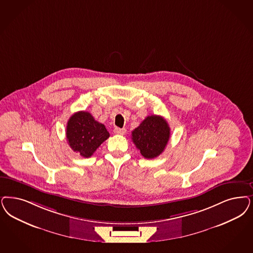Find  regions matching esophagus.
Returning <instances> with one entry per match:
<instances>
[{"mask_svg":"<svg viewBox=\"0 0 253 253\" xmlns=\"http://www.w3.org/2000/svg\"><path fill=\"white\" fill-rule=\"evenodd\" d=\"M114 132L116 133V134H120V135H123V134H125V132H126V129L125 128H115L114 129Z\"/></svg>","mask_w":253,"mask_h":253,"instance_id":"34e87169","label":"esophagus"}]
</instances>
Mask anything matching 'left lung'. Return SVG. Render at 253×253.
Masks as SVG:
<instances>
[{"label":"left lung","mask_w":253,"mask_h":253,"mask_svg":"<svg viewBox=\"0 0 253 253\" xmlns=\"http://www.w3.org/2000/svg\"><path fill=\"white\" fill-rule=\"evenodd\" d=\"M170 138V127L166 120L157 115L147 117L131 131V139L141 155L154 159L163 153Z\"/></svg>","instance_id":"8db88e82"}]
</instances>
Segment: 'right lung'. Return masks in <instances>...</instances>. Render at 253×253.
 Segmentation results:
<instances>
[{"label": "right lung", "instance_id": "obj_1", "mask_svg": "<svg viewBox=\"0 0 253 253\" xmlns=\"http://www.w3.org/2000/svg\"><path fill=\"white\" fill-rule=\"evenodd\" d=\"M109 135L105 125L86 111L74 114L67 122L66 138L70 148L82 157H90Z\"/></svg>", "mask_w": 253, "mask_h": 253}]
</instances>
